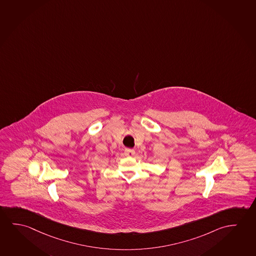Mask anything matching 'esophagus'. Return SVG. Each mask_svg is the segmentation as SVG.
Here are the masks:
<instances>
[{
	"label": "esophagus",
	"mask_w": 256,
	"mask_h": 256,
	"mask_svg": "<svg viewBox=\"0 0 256 256\" xmlns=\"http://www.w3.org/2000/svg\"><path fill=\"white\" fill-rule=\"evenodd\" d=\"M135 154V151L134 150H130V148H126L124 150V154L126 156H132Z\"/></svg>",
	"instance_id": "34e87169"
}]
</instances>
